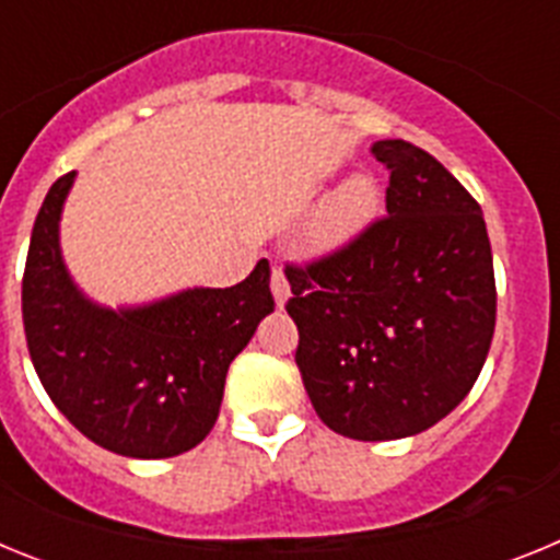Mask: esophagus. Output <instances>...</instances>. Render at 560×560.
<instances>
[{"mask_svg":"<svg viewBox=\"0 0 560 560\" xmlns=\"http://www.w3.org/2000/svg\"><path fill=\"white\" fill-rule=\"evenodd\" d=\"M271 294H275V303L280 305V308H283L285 300H289V294H291L289 280H285V275L280 266H275V269H271Z\"/></svg>","mask_w":560,"mask_h":560,"instance_id":"esophagus-1","label":"esophagus"}]
</instances>
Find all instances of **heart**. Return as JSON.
<instances>
[{
  "mask_svg": "<svg viewBox=\"0 0 560 560\" xmlns=\"http://www.w3.org/2000/svg\"><path fill=\"white\" fill-rule=\"evenodd\" d=\"M378 212V187L370 179H353L325 205L314 226L316 246H341L353 241Z\"/></svg>",
  "mask_w": 560,
  "mask_h": 560,
  "instance_id": "b5f03b06",
  "label": "heart"
}]
</instances>
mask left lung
I'll return each mask as SVG.
<instances>
[{"mask_svg": "<svg viewBox=\"0 0 560 560\" xmlns=\"http://www.w3.org/2000/svg\"><path fill=\"white\" fill-rule=\"evenodd\" d=\"M387 212L353 241L285 264L294 361L316 415L353 440H398L446 418L479 378L497 280L482 210L432 153L381 140Z\"/></svg>", "mask_w": 560, "mask_h": 560, "instance_id": "left-lung-1", "label": "left lung"}]
</instances>
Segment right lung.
<instances>
[{
  "instance_id": "obj_1",
  "label": "right lung",
  "mask_w": 560,
  "mask_h": 560,
  "mask_svg": "<svg viewBox=\"0 0 560 560\" xmlns=\"http://www.w3.org/2000/svg\"><path fill=\"white\" fill-rule=\"evenodd\" d=\"M75 171L49 187L22 277L27 350L58 412L122 457L190 452L219 418L232 359L275 311L266 260L230 289H192L137 311L97 308L63 269L58 219Z\"/></svg>"
}]
</instances>
